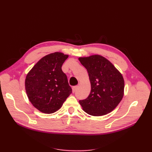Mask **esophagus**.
Returning <instances> with one entry per match:
<instances>
[{
	"label": "esophagus",
	"instance_id": "1",
	"mask_svg": "<svg viewBox=\"0 0 152 152\" xmlns=\"http://www.w3.org/2000/svg\"><path fill=\"white\" fill-rule=\"evenodd\" d=\"M77 86H73L72 87V92L73 93H75V91L77 90Z\"/></svg>",
	"mask_w": 152,
	"mask_h": 152
}]
</instances>
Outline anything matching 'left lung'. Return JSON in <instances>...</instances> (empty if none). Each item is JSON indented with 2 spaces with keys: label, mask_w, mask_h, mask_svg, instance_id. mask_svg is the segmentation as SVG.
Instances as JSON below:
<instances>
[{
  "label": "left lung",
  "mask_w": 152,
  "mask_h": 152,
  "mask_svg": "<svg viewBox=\"0 0 152 152\" xmlns=\"http://www.w3.org/2000/svg\"><path fill=\"white\" fill-rule=\"evenodd\" d=\"M79 59L87 69L91 85L88 97L79 100L82 109L93 116L111 112L124 96V80L121 73L108 59L99 55Z\"/></svg>",
  "instance_id": "8db88e82"
}]
</instances>
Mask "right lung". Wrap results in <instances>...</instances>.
<instances>
[{"instance_id": "right-lung-1", "label": "right lung", "mask_w": 152, "mask_h": 152, "mask_svg": "<svg viewBox=\"0 0 152 152\" xmlns=\"http://www.w3.org/2000/svg\"><path fill=\"white\" fill-rule=\"evenodd\" d=\"M68 57L61 53L47 55L35 64L26 75L25 89L31 104L45 113H54L72 93L61 70Z\"/></svg>"}]
</instances>
